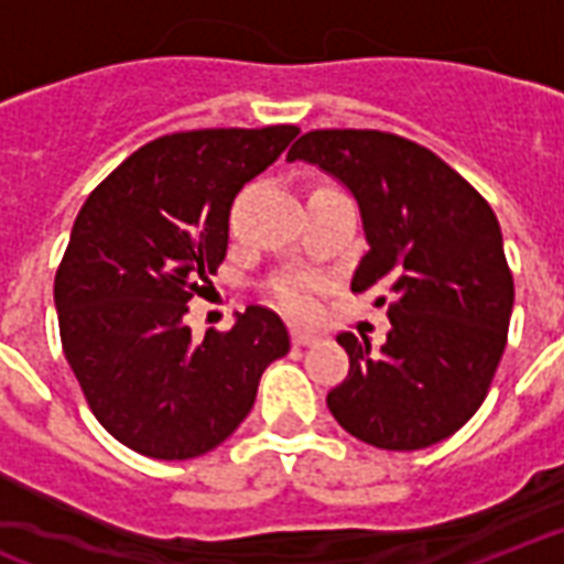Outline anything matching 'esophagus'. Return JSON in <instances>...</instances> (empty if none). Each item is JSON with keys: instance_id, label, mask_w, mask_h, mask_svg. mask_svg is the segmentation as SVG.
<instances>
[{"instance_id": "obj_1", "label": "esophagus", "mask_w": 564, "mask_h": 564, "mask_svg": "<svg viewBox=\"0 0 564 564\" xmlns=\"http://www.w3.org/2000/svg\"><path fill=\"white\" fill-rule=\"evenodd\" d=\"M316 334H311V330H299V328H292V346H313L316 343Z\"/></svg>"}]
</instances>
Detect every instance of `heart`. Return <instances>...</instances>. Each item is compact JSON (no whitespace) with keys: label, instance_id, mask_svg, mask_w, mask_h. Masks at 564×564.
<instances>
[{"label":"heart","instance_id":"heart-1","mask_svg":"<svg viewBox=\"0 0 564 564\" xmlns=\"http://www.w3.org/2000/svg\"><path fill=\"white\" fill-rule=\"evenodd\" d=\"M283 311H290L292 316H313L316 311V281L307 274H290L278 283L274 290Z\"/></svg>","mask_w":564,"mask_h":564}]
</instances>
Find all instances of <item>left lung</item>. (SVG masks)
I'll return each mask as SVG.
<instances>
[{
  "instance_id": "8db88e82",
  "label": "left lung",
  "mask_w": 564,
  "mask_h": 564,
  "mask_svg": "<svg viewBox=\"0 0 564 564\" xmlns=\"http://www.w3.org/2000/svg\"><path fill=\"white\" fill-rule=\"evenodd\" d=\"M286 159L319 165L355 195L369 251L351 292L390 295L381 349L337 337L349 376L328 393L334 420L397 453L455 435L488 397L509 337L514 281L494 209L444 159L393 132L313 129Z\"/></svg>"
}]
</instances>
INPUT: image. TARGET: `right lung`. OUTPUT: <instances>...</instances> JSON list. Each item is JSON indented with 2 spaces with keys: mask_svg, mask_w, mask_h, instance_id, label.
<instances>
[{
  "mask_svg": "<svg viewBox=\"0 0 564 564\" xmlns=\"http://www.w3.org/2000/svg\"><path fill=\"white\" fill-rule=\"evenodd\" d=\"M299 127L192 129L150 141L94 188L55 272L64 358L120 444L183 462L227 441L272 360L281 316L251 304L227 334L192 339L183 316L227 253L234 197Z\"/></svg>",
  "mask_w": 564,
  "mask_h": 564,
  "instance_id": "1",
  "label": "right lung"
}]
</instances>
